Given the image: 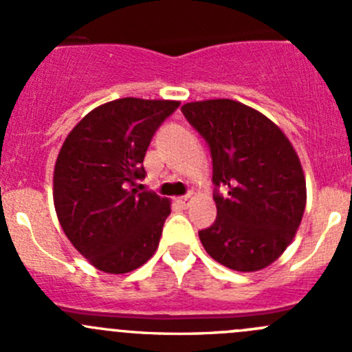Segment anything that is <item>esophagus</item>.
<instances>
[{
	"label": "esophagus",
	"instance_id": "esophagus-1",
	"mask_svg": "<svg viewBox=\"0 0 352 352\" xmlns=\"http://www.w3.org/2000/svg\"><path fill=\"white\" fill-rule=\"evenodd\" d=\"M192 201V194H186V196H180L177 197V202H179L182 208H186V206H189V202Z\"/></svg>",
	"mask_w": 352,
	"mask_h": 352
}]
</instances>
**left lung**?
<instances>
[{
	"instance_id": "left-lung-1",
	"label": "left lung",
	"mask_w": 352,
	"mask_h": 352,
	"mask_svg": "<svg viewBox=\"0 0 352 352\" xmlns=\"http://www.w3.org/2000/svg\"><path fill=\"white\" fill-rule=\"evenodd\" d=\"M180 110L212 160L218 214L199 232L202 247L233 271L267 267L291 243L307 204L296 151L274 122L240 102H192Z\"/></svg>"
}]
</instances>
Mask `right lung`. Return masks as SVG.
<instances>
[{"label": "right lung", "mask_w": 352, "mask_h": 352, "mask_svg": "<svg viewBox=\"0 0 352 352\" xmlns=\"http://www.w3.org/2000/svg\"><path fill=\"white\" fill-rule=\"evenodd\" d=\"M180 102L119 98L83 117L54 168V206L69 242L91 265L124 274L158 247L168 199L143 190L144 155Z\"/></svg>", "instance_id": "obj_1"}]
</instances>
